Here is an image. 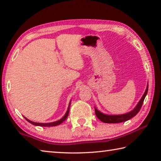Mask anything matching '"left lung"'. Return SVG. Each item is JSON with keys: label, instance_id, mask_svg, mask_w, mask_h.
Segmentation results:
<instances>
[{"label": "left lung", "instance_id": "8db88e82", "mask_svg": "<svg viewBox=\"0 0 161 161\" xmlns=\"http://www.w3.org/2000/svg\"><path fill=\"white\" fill-rule=\"evenodd\" d=\"M148 84H147V87L145 92H144L143 95L141 97L139 102L137 103V105L136 106V107L133 108L132 111H129V112L124 114H119V115H108V114H105L101 112L100 111L97 109L96 107H94L95 109V114L98 119L100 121H102L103 123H107V124H116V123H121V122L126 121L128 120L133 118V116H135L137 114L141 109V107H142L143 101L145 99V97L146 96L147 93H148Z\"/></svg>", "mask_w": 161, "mask_h": 161}]
</instances>
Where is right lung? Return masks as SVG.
<instances>
[{"instance_id": "1", "label": "right lung", "mask_w": 161, "mask_h": 161, "mask_svg": "<svg viewBox=\"0 0 161 161\" xmlns=\"http://www.w3.org/2000/svg\"><path fill=\"white\" fill-rule=\"evenodd\" d=\"M70 103H71V101L69 102V107H68V108L67 110V112L66 114H64V116L62 117V119H60L59 120H58V121H54V122H50V123H37V122H34V121H31V120L28 119L27 118H25V117H24L27 121H28L29 123L32 124V125H35V126H45V127H50V126H58V125H59L60 124H62V122H63L64 121H65V120L67 119L68 115H69V107H70Z\"/></svg>"}]
</instances>
